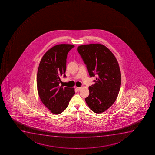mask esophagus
I'll use <instances>...</instances> for the list:
<instances>
[{"instance_id":"34e87169","label":"esophagus","mask_w":155,"mask_h":155,"mask_svg":"<svg viewBox=\"0 0 155 155\" xmlns=\"http://www.w3.org/2000/svg\"><path fill=\"white\" fill-rule=\"evenodd\" d=\"M80 89H81V87H76V90L78 91H79V90H80Z\"/></svg>"}]
</instances>
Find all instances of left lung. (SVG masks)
<instances>
[{
  "mask_svg": "<svg viewBox=\"0 0 155 155\" xmlns=\"http://www.w3.org/2000/svg\"><path fill=\"white\" fill-rule=\"evenodd\" d=\"M77 50L90 76H97L95 84L89 87L86 103L93 112L103 113L114 104L119 92L121 80L118 61L110 50L101 44L81 45Z\"/></svg>",
  "mask_w": 155,
  "mask_h": 155,
  "instance_id": "1",
  "label": "left lung"
}]
</instances>
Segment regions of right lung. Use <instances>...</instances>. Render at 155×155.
Segmentation results:
<instances>
[{
	"instance_id": "add662e5",
	"label": "right lung",
	"mask_w": 155,
	"mask_h": 155,
	"mask_svg": "<svg viewBox=\"0 0 155 155\" xmlns=\"http://www.w3.org/2000/svg\"><path fill=\"white\" fill-rule=\"evenodd\" d=\"M74 47L69 44L54 46L44 54L39 65L37 75L39 96L44 105L57 115L65 110L75 94L74 88L59 86L61 76L66 77L68 53Z\"/></svg>"
}]
</instances>
